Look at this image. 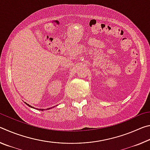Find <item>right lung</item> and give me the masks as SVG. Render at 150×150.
<instances>
[{"instance_id": "add662e5", "label": "right lung", "mask_w": 150, "mask_h": 150, "mask_svg": "<svg viewBox=\"0 0 150 150\" xmlns=\"http://www.w3.org/2000/svg\"><path fill=\"white\" fill-rule=\"evenodd\" d=\"M26 105H28V106H30V107H31V108H34V107H33V106H30V105H28V104H27V103H26ZM52 107L53 108H54V106H52ZM52 107H51V108H47V109H45V110H49V109H50V108H52ZM35 109H36V108H35ZM38 110H42V111H43V110H45V109H41V108H40V109H38Z\"/></svg>"}]
</instances>
